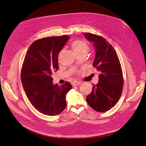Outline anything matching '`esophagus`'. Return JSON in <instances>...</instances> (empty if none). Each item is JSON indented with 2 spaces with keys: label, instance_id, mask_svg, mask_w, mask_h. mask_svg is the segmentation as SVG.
<instances>
[{
  "label": "esophagus",
  "instance_id": "34e87169",
  "mask_svg": "<svg viewBox=\"0 0 146 146\" xmlns=\"http://www.w3.org/2000/svg\"><path fill=\"white\" fill-rule=\"evenodd\" d=\"M80 84H81V83H80V82L75 81V82H74L72 83V85L73 86H77V85H80Z\"/></svg>",
  "mask_w": 146,
  "mask_h": 146
}]
</instances>
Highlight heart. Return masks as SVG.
<instances>
[{
	"label": "heart",
	"mask_w": 146,
	"mask_h": 146,
	"mask_svg": "<svg viewBox=\"0 0 146 146\" xmlns=\"http://www.w3.org/2000/svg\"><path fill=\"white\" fill-rule=\"evenodd\" d=\"M71 47L74 53L77 55L86 54L89 49V45L87 42L82 40H76L72 42ZM61 52L59 53L58 57L60 56Z\"/></svg>",
	"instance_id": "1"
}]
</instances>
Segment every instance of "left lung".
Listing matches in <instances>:
<instances>
[{
    "label": "left lung",
    "instance_id": "8db88e82",
    "mask_svg": "<svg viewBox=\"0 0 146 146\" xmlns=\"http://www.w3.org/2000/svg\"><path fill=\"white\" fill-rule=\"evenodd\" d=\"M83 34L94 43L96 56L93 66L100 72L98 83L93 84L86 101L95 111L104 112L116 104L121 96L124 83L121 66L116 50L106 39L89 33Z\"/></svg>",
    "mask_w": 146,
    "mask_h": 146
}]
</instances>
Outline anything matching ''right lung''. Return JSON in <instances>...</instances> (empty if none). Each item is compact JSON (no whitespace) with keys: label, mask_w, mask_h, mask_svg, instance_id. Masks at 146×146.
Segmentation results:
<instances>
[{"label":"right lung","mask_w":146,"mask_h":146,"mask_svg":"<svg viewBox=\"0 0 146 146\" xmlns=\"http://www.w3.org/2000/svg\"><path fill=\"white\" fill-rule=\"evenodd\" d=\"M70 37L38 39L30 46L24 59L21 82L26 95L38 111L48 116L60 114L66 107V95L71 89L68 82L53 85L51 75L58 69V55Z\"/></svg>","instance_id":"add662e5"}]
</instances>
